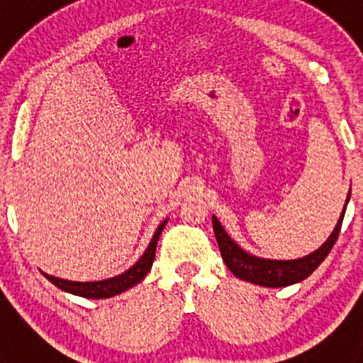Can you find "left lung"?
Instances as JSON below:
<instances>
[{
	"label": "left lung",
	"mask_w": 363,
	"mask_h": 363,
	"mask_svg": "<svg viewBox=\"0 0 363 363\" xmlns=\"http://www.w3.org/2000/svg\"><path fill=\"white\" fill-rule=\"evenodd\" d=\"M351 194V192H349ZM349 200V198H347ZM347 207V203H345ZM344 213L340 216L338 223H336L335 230L329 236L325 243L320 247L318 251H314L313 255L306 256L300 259H289V262H278V259H262L256 256L247 255L242 251L233 240L227 236L223 227L220 225V221L213 216V229L214 236H216L218 247H220L221 258L233 272L234 277H238L240 280L251 281L256 285H264V287H285V285H293L296 281L306 280L314 269L322 264L327 255L331 252L333 245L338 240L340 229H342V221H344Z\"/></svg>",
	"instance_id": "obj_1"
}]
</instances>
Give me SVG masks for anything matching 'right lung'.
I'll list each match as a JSON object with an SVG mask.
<instances>
[{
    "label": "right lung",
    "mask_w": 363,
    "mask_h": 363,
    "mask_svg": "<svg viewBox=\"0 0 363 363\" xmlns=\"http://www.w3.org/2000/svg\"><path fill=\"white\" fill-rule=\"evenodd\" d=\"M167 220L163 221L162 225L158 227V230L154 233L152 240H150L149 247H147V251L143 252V256L138 259L136 264L129 269V271H125L123 274L114 278H108V280H101V281H69V280H62V278H54L49 277V274H45V278L49 281H52L56 287L60 289L67 291V293L78 294V296L83 298H111L116 296V294L123 293L133 285L140 284V281L145 278L147 272L150 271L154 262V255H156V243L160 240V234H162L163 227H165Z\"/></svg>",
    "instance_id": "add662e5"
}]
</instances>
